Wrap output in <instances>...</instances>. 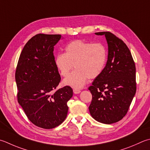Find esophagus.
<instances>
[{
  "label": "esophagus",
  "instance_id": "obj_1",
  "mask_svg": "<svg viewBox=\"0 0 150 150\" xmlns=\"http://www.w3.org/2000/svg\"><path fill=\"white\" fill-rule=\"evenodd\" d=\"M81 92V91L79 89H73V92H74V93H75V94H78V93H79Z\"/></svg>",
  "mask_w": 150,
  "mask_h": 150
}]
</instances>
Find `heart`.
Returning a JSON list of instances; mask_svg holds the SVG:
<instances>
[{
  "label": "heart",
  "mask_w": 150,
  "mask_h": 150,
  "mask_svg": "<svg viewBox=\"0 0 150 150\" xmlns=\"http://www.w3.org/2000/svg\"><path fill=\"white\" fill-rule=\"evenodd\" d=\"M107 50L101 43H93L82 40H75L65 47V52L56 56L54 64L60 74L67 77L64 84L74 88H81L88 78L93 79L101 74L106 65Z\"/></svg>",
  "instance_id": "b5f03b06"
}]
</instances>
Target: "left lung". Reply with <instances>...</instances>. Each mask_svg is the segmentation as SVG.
<instances>
[{"label": "left lung", "instance_id": "1", "mask_svg": "<svg viewBox=\"0 0 150 150\" xmlns=\"http://www.w3.org/2000/svg\"><path fill=\"white\" fill-rule=\"evenodd\" d=\"M108 43V58L103 71L88 88L92 95L89 106L96 121L111 124L127 114L136 93V67L129 49L110 32H100Z\"/></svg>", "mask_w": 150, "mask_h": 150}]
</instances>
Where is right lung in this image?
<instances>
[{
	"mask_svg": "<svg viewBox=\"0 0 150 150\" xmlns=\"http://www.w3.org/2000/svg\"><path fill=\"white\" fill-rule=\"evenodd\" d=\"M60 34H38L28 41L16 71L17 101L29 120L38 127L52 129L66 119L73 90L66 86L54 93L61 80L54 64V46Z\"/></svg>",
	"mask_w": 150,
	"mask_h": 150,
	"instance_id": "add662e5",
	"label": "right lung"
}]
</instances>
